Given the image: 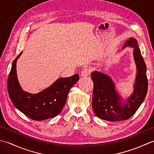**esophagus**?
Instances as JSON below:
<instances>
[{"instance_id":"obj_1","label":"esophagus","mask_w":154,"mask_h":154,"mask_svg":"<svg viewBox=\"0 0 154 154\" xmlns=\"http://www.w3.org/2000/svg\"><path fill=\"white\" fill-rule=\"evenodd\" d=\"M91 72V69L89 67H85L83 68L82 71H81V75L83 77H87L89 76Z\"/></svg>"}]
</instances>
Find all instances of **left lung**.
<instances>
[{
  "label": "left lung",
  "mask_w": 154,
  "mask_h": 154,
  "mask_svg": "<svg viewBox=\"0 0 154 154\" xmlns=\"http://www.w3.org/2000/svg\"><path fill=\"white\" fill-rule=\"evenodd\" d=\"M130 46L134 48L133 55L137 73L132 94L124 100L115 89V85L107 75L99 71L91 73L94 84L92 105L94 114L100 119L115 122L130 119L139 109L148 92L146 65L140 53L138 42L130 38L122 49Z\"/></svg>",
  "instance_id": "obj_1"
}]
</instances>
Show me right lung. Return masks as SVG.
I'll list each match as a JSON object with an SVG mask.
<instances>
[{
  "mask_svg": "<svg viewBox=\"0 0 154 154\" xmlns=\"http://www.w3.org/2000/svg\"><path fill=\"white\" fill-rule=\"evenodd\" d=\"M22 51L14 60L8 77L10 99L16 109L34 120H44L60 114L67 100L69 91L79 80V75L59 79L47 89L36 94L23 91L16 75V61Z\"/></svg>",
  "mask_w": 154,
  "mask_h": 154,
  "instance_id": "1",
  "label": "right lung"
}]
</instances>
